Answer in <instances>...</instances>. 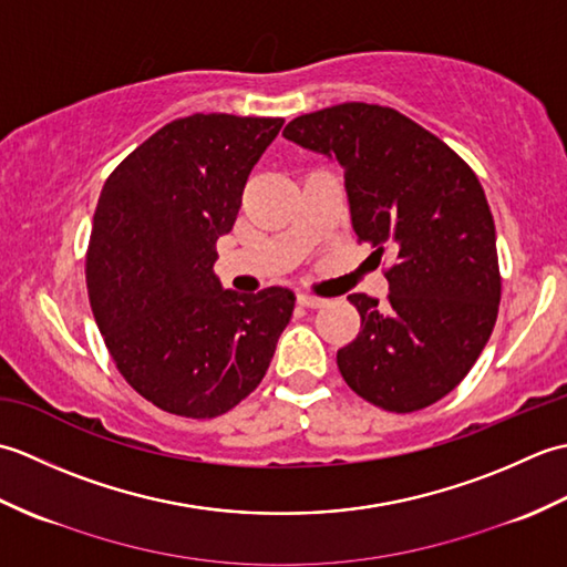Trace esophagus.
Wrapping results in <instances>:
<instances>
[{
    "instance_id": "esophagus-1",
    "label": "esophagus",
    "mask_w": 567,
    "mask_h": 567,
    "mask_svg": "<svg viewBox=\"0 0 567 567\" xmlns=\"http://www.w3.org/2000/svg\"><path fill=\"white\" fill-rule=\"evenodd\" d=\"M297 302L302 305V307H307V309H319V307L327 305V299H321V297H315V295H307V292H302V295H297Z\"/></svg>"
}]
</instances>
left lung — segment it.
Instances as JSON below:
<instances>
[{
    "label": "left lung",
    "instance_id": "8db88e82",
    "mask_svg": "<svg viewBox=\"0 0 567 567\" xmlns=\"http://www.w3.org/2000/svg\"><path fill=\"white\" fill-rule=\"evenodd\" d=\"M343 167L358 244L390 250L388 305L351 295L355 339L343 380L384 412L409 414L455 390L495 329L502 277L485 189L461 155L390 106L346 102L282 131Z\"/></svg>",
    "mask_w": 567,
    "mask_h": 567
}]
</instances>
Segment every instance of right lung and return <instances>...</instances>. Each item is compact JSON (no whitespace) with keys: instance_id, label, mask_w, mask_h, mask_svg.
Segmentation results:
<instances>
[{"instance_id":"right-lung-1","label":"right lung","mask_w":567,"mask_h":567,"mask_svg":"<svg viewBox=\"0 0 567 567\" xmlns=\"http://www.w3.org/2000/svg\"><path fill=\"white\" fill-rule=\"evenodd\" d=\"M285 118L192 114L106 177L84 260L94 321L124 380L163 412L226 414L258 388L295 292L224 290L216 238Z\"/></svg>"}]
</instances>
